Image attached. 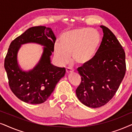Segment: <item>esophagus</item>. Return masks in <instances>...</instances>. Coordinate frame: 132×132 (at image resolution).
<instances>
[{"instance_id": "esophagus-1", "label": "esophagus", "mask_w": 132, "mask_h": 132, "mask_svg": "<svg viewBox=\"0 0 132 132\" xmlns=\"http://www.w3.org/2000/svg\"><path fill=\"white\" fill-rule=\"evenodd\" d=\"M66 72H67V73L68 75V74H70V73H73V71L71 69V68H66Z\"/></svg>"}]
</instances>
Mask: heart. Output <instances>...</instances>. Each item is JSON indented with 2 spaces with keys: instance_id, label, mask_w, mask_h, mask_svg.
<instances>
[{
  "instance_id": "obj_1",
  "label": "heart",
  "mask_w": 132,
  "mask_h": 132,
  "mask_svg": "<svg viewBox=\"0 0 132 132\" xmlns=\"http://www.w3.org/2000/svg\"><path fill=\"white\" fill-rule=\"evenodd\" d=\"M101 37L97 30L88 28H80L65 32L60 42L54 44L53 52L57 62L64 65L71 60L79 65L91 62L96 55L100 44Z\"/></svg>"
}]
</instances>
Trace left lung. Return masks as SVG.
Listing matches in <instances>:
<instances>
[{"label":"left lung","mask_w":132,"mask_h":132,"mask_svg":"<svg viewBox=\"0 0 132 132\" xmlns=\"http://www.w3.org/2000/svg\"><path fill=\"white\" fill-rule=\"evenodd\" d=\"M103 32L102 43L91 62L77 68L80 84L76 90L77 98L88 107L99 108L112 98L126 73V55L111 30Z\"/></svg>","instance_id":"8db88e82"}]
</instances>
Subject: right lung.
I'll use <instances>...</instances> for the list:
<instances>
[{"mask_svg": "<svg viewBox=\"0 0 132 132\" xmlns=\"http://www.w3.org/2000/svg\"><path fill=\"white\" fill-rule=\"evenodd\" d=\"M55 41L51 28L39 26L29 28L10 44L4 67L11 89L23 102L30 104L46 102L64 76L65 68L53 65L50 60ZM27 43H36L44 47L37 64L32 70L24 71L18 63L17 55L21 45Z\"/></svg>", "mask_w": 132, "mask_h": 132, "instance_id": "add662e5", "label": "right lung"}]
</instances>
